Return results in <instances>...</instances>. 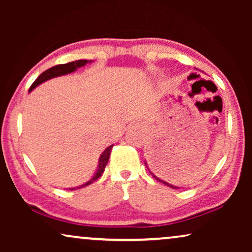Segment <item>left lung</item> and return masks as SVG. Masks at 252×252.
Masks as SVG:
<instances>
[{
  "label": "left lung",
  "mask_w": 252,
  "mask_h": 252,
  "mask_svg": "<svg viewBox=\"0 0 252 252\" xmlns=\"http://www.w3.org/2000/svg\"><path fill=\"white\" fill-rule=\"evenodd\" d=\"M159 155H160V153H159ZM159 157L160 158H158V157ZM160 156H158V155H157V158H156V161H157V164H158V161H159L160 160ZM144 164H146V166H147V168H148V171H149L150 172V174L151 175H153V177L155 178V179H156V180L157 181H159V182H161V184H164V185H166V186H168V187H171V188H174V189H178L179 187H174V186L173 185H171V184H168V182H166V181H164V180H161V179L160 178H158V177H156V175H155L154 173H153V172H151L150 170H149V167H148V165H147V163H146V161H144Z\"/></svg>",
  "instance_id": "left-lung-1"
}]
</instances>
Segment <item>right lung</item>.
<instances>
[{
  "instance_id": "obj_1",
  "label": "right lung",
  "mask_w": 252,
  "mask_h": 252,
  "mask_svg": "<svg viewBox=\"0 0 252 252\" xmlns=\"http://www.w3.org/2000/svg\"><path fill=\"white\" fill-rule=\"evenodd\" d=\"M92 61H87V60H79V61H74V62H71V63H66V64H60V65H56V66H53L50 68H48L47 71H44L43 73H41L39 77L35 81L33 82L32 86H31L30 88V92L33 91L34 88L36 87V86H39L40 84H42V82L49 80L51 78H55V77H60V75H64V74H67V73H72V72H74L77 70L78 67H81L86 65L87 63ZM113 144L112 146H110L106 148V149L103 151V154L101 155V157H99V160H98V167H97V171H96V173L94 177H93L91 180L88 182H86L85 185L80 186V187H77V188H71L70 190H74V189H79V188H82L85 187V186H88L94 182L95 180H97V179L101 177L103 174V172L105 170V166L106 164H108L109 161V157H110V153H111V149H112Z\"/></svg>"
}]
</instances>
